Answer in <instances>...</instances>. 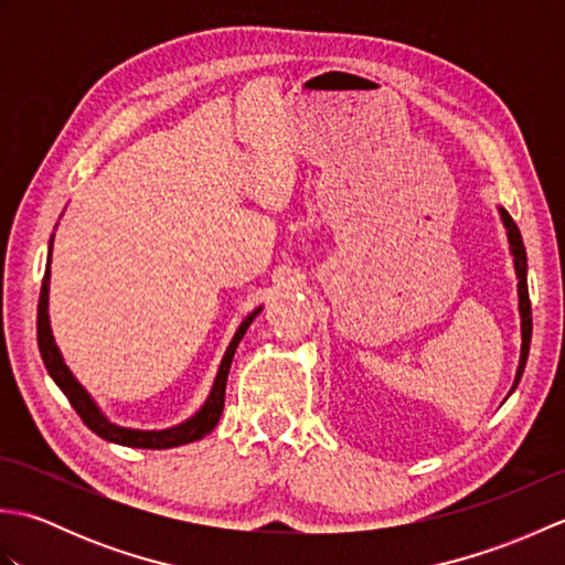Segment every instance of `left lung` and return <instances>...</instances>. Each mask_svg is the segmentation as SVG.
Returning a JSON list of instances; mask_svg holds the SVG:
<instances>
[{
  "instance_id": "1",
  "label": "left lung",
  "mask_w": 565,
  "mask_h": 565,
  "mask_svg": "<svg viewBox=\"0 0 565 565\" xmlns=\"http://www.w3.org/2000/svg\"><path fill=\"white\" fill-rule=\"evenodd\" d=\"M502 215V223L508 227V239H510V247H512V255H514V271H518V291H520V316H522V356H520V366H518V376H514V386L512 391L518 388V383L524 374V366H526V356H530V342H532V303H530V291H526V252H524V243H522V235H520V227L518 223L512 221V215L500 209Z\"/></svg>"
}]
</instances>
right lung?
<instances>
[{
  "mask_svg": "<svg viewBox=\"0 0 565 565\" xmlns=\"http://www.w3.org/2000/svg\"><path fill=\"white\" fill-rule=\"evenodd\" d=\"M53 245V239H51ZM47 264H51V257H47ZM47 281H51V271L45 269L43 274V284H41V296H39V318H35V332H39V350L43 356V364L47 369V374L53 376V381L60 386L67 395L70 405L75 407V413L82 417V423L87 425L94 435H99L106 441H114V444H124V447H138V449H170V447H179V444H189V441H196L201 437H206L209 431L218 425L221 413H223V405H225V383H227V371H231V362L235 356V350L239 340H243V334L247 332L249 322L255 320V316L259 313V308L255 313H249L243 326L237 328L235 338L231 342V347L225 350V356L221 362L218 369V376H215V383L211 388L209 401L203 403L201 411L186 419V423L177 425L172 429H162V431H140V429H126V427H116L111 425L109 419H106L99 407L94 405V401L87 395L79 383L75 381V376L70 374V369L65 366L63 356H60L57 347L53 342V332H51V322H47Z\"/></svg>",
  "mask_w": 565,
  "mask_h": 565,
  "instance_id": "1",
  "label": "right lung"
}]
</instances>
